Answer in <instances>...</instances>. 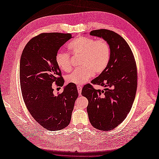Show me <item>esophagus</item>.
<instances>
[{"label": "esophagus", "mask_w": 159, "mask_h": 159, "mask_svg": "<svg viewBox=\"0 0 159 159\" xmlns=\"http://www.w3.org/2000/svg\"><path fill=\"white\" fill-rule=\"evenodd\" d=\"M77 88H78L79 95H81V89H82V88H81L80 85H78V86H77Z\"/></svg>", "instance_id": "esophagus-1"}]
</instances>
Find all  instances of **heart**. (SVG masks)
Listing matches in <instances>:
<instances>
[{
  "label": "heart",
  "mask_w": 159,
  "mask_h": 159,
  "mask_svg": "<svg viewBox=\"0 0 159 159\" xmlns=\"http://www.w3.org/2000/svg\"><path fill=\"white\" fill-rule=\"evenodd\" d=\"M68 47L74 56H80V68L74 70L66 76L68 84L81 85L88 81L94 74H102L107 67L111 57L109 43L104 39L79 37L68 44ZM55 61L58 68L64 71L71 69V57L68 52H57Z\"/></svg>",
  "instance_id": "heart-1"
}]
</instances>
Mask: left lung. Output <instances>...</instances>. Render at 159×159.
Masks as SVG:
<instances>
[{
	"label": "left lung",
	"mask_w": 159,
	"mask_h": 159,
	"mask_svg": "<svg viewBox=\"0 0 159 159\" xmlns=\"http://www.w3.org/2000/svg\"><path fill=\"white\" fill-rule=\"evenodd\" d=\"M89 34L109 43L111 57L106 69L91 81L105 88L95 89L88 84L81 95L88 100L87 111L92 126L109 131L121 124L132 107L137 88L136 62L127 42L116 32L99 29Z\"/></svg>",
	"instance_id": "1"
}]
</instances>
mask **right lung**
Returning a JSON list of instances; mask_svg holds the SVG:
<instances>
[{
  "label": "right lung",
  "mask_w": 159,
  "mask_h": 159,
  "mask_svg": "<svg viewBox=\"0 0 159 159\" xmlns=\"http://www.w3.org/2000/svg\"><path fill=\"white\" fill-rule=\"evenodd\" d=\"M71 34L42 33L24 48L20 61V82L26 108L42 127L59 131L70 124L78 97L75 84H68L63 92L54 95L52 84L63 86L64 80L55 57Z\"/></svg>",
  "instance_id": "right-lung-1"
}]
</instances>
